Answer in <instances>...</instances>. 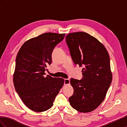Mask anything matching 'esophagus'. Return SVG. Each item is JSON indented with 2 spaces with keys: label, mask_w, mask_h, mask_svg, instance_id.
Segmentation results:
<instances>
[{
  "label": "esophagus",
  "mask_w": 127,
  "mask_h": 127,
  "mask_svg": "<svg viewBox=\"0 0 127 127\" xmlns=\"http://www.w3.org/2000/svg\"><path fill=\"white\" fill-rule=\"evenodd\" d=\"M64 84L65 85H68L70 83V80L69 79H64Z\"/></svg>",
  "instance_id": "esophagus-1"
}]
</instances>
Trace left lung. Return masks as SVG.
<instances>
[{
    "instance_id": "left-lung-1",
    "label": "left lung",
    "mask_w": 127,
    "mask_h": 127,
    "mask_svg": "<svg viewBox=\"0 0 127 127\" xmlns=\"http://www.w3.org/2000/svg\"><path fill=\"white\" fill-rule=\"evenodd\" d=\"M66 41L75 64L83 67L82 79H70L74 92L69 101L80 112H91L104 99L112 82L108 52L97 39L85 32L68 34Z\"/></svg>"
}]
</instances>
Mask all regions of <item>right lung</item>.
I'll use <instances>...</instances> for the list:
<instances>
[{
	"mask_svg": "<svg viewBox=\"0 0 127 127\" xmlns=\"http://www.w3.org/2000/svg\"><path fill=\"white\" fill-rule=\"evenodd\" d=\"M65 34L45 33L22 45L16 59L13 82L15 90L25 105L41 112L50 109L64 85V79L44 76L51 64L53 49L64 39Z\"/></svg>",
	"mask_w": 127,
	"mask_h": 127,
	"instance_id": "right-lung-1",
	"label": "right lung"
}]
</instances>
